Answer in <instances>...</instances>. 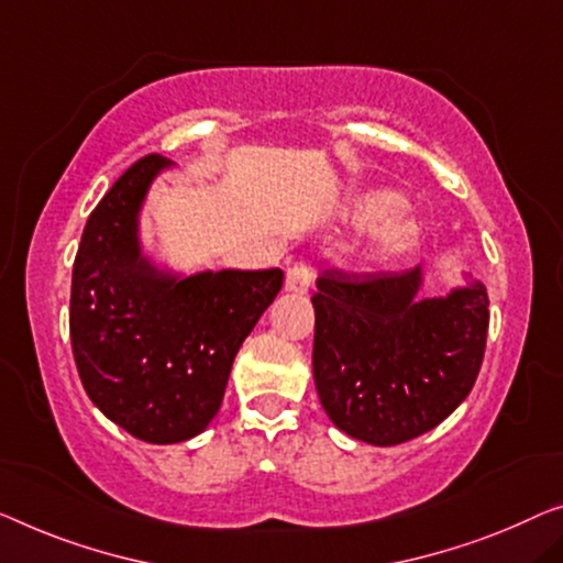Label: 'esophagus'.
Segmentation results:
<instances>
[{
  "mask_svg": "<svg viewBox=\"0 0 563 563\" xmlns=\"http://www.w3.org/2000/svg\"><path fill=\"white\" fill-rule=\"evenodd\" d=\"M310 283H313V267H310V263H296L285 273V288L290 292H308Z\"/></svg>",
  "mask_w": 563,
  "mask_h": 563,
  "instance_id": "1",
  "label": "esophagus"
}]
</instances>
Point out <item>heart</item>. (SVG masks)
Masks as SVG:
<instances>
[{"label":"heart","instance_id":"1","mask_svg":"<svg viewBox=\"0 0 563 563\" xmlns=\"http://www.w3.org/2000/svg\"><path fill=\"white\" fill-rule=\"evenodd\" d=\"M397 205V197L391 191H368V195L358 197L351 207V217H354L356 224H368L374 220H379L384 213ZM419 234V222L412 212L407 209H394L391 214L382 220L379 228L374 232L376 245L387 253H394V250H405L407 245H412Z\"/></svg>","mask_w":563,"mask_h":563}]
</instances>
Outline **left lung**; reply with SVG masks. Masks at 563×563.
<instances>
[{
  "label": "left lung",
  "mask_w": 563,
  "mask_h": 563,
  "mask_svg": "<svg viewBox=\"0 0 563 563\" xmlns=\"http://www.w3.org/2000/svg\"><path fill=\"white\" fill-rule=\"evenodd\" d=\"M407 273L325 271L318 278L313 376L331 422L368 444L415 440L460 407L481 372L488 292L481 283L415 300Z\"/></svg>",
  "instance_id": "left-lung-1"
}]
</instances>
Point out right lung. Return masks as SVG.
<instances>
[{
  "mask_svg": "<svg viewBox=\"0 0 563 563\" xmlns=\"http://www.w3.org/2000/svg\"><path fill=\"white\" fill-rule=\"evenodd\" d=\"M164 156L125 169L90 212L73 265L70 341L88 397L133 438H195L220 412L234 356L283 271L172 278L139 250L136 217Z\"/></svg>",
  "mask_w": 563,
  "mask_h": 563,
  "instance_id": "obj_1",
  "label": "right lung"
}]
</instances>
